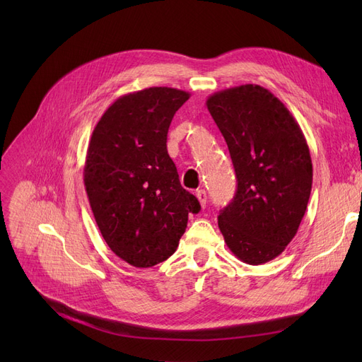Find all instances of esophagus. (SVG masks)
<instances>
[{"label":"esophagus","mask_w":362,"mask_h":362,"mask_svg":"<svg viewBox=\"0 0 362 362\" xmlns=\"http://www.w3.org/2000/svg\"><path fill=\"white\" fill-rule=\"evenodd\" d=\"M197 198H198L201 206L204 208L205 204H206V192L204 191V189H199V191H197Z\"/></svg>","instance_id":"1"}]
</instances>
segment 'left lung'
Segmentation results:
<instances>
[{
    "mask_svg": "<svg viewBox=\"0 0 362 362\" xmlns=\"http://www.w3.org/2000/svg\"><path fill=\"white\" fill-rule=\"evenodd\" d=\"M206 108L229 146L236 195L218 216L226 245L240 261L259 265L279 257L307 211L313 163L291 111L259 85L218 90Z\"/></svg>",
    "mask_w": 362,
    "mask_h": 362,
    "instance_id": "8db88e82",
    "label": "left lung"
}]
</instances>
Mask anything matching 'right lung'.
Listing matches in <instances>:
<instances>
[{"label": "right lung", "instance_id": "add662e5", "mask_svg": "<svg viewBox=\"0 0 362 362\" xmlns=\"http://www.w3.org/2000/svg\"><path fill=\"white\" fill-rule=\"evenodd\" d=\"M189 97L167 86L126 93L92 132L86 195L110 250L133 267H152L173 255L187 216L201 210L167 152L170 123Z\"/></svg>", "mask_w": 362, "mask_h": 362}]
</instances>
